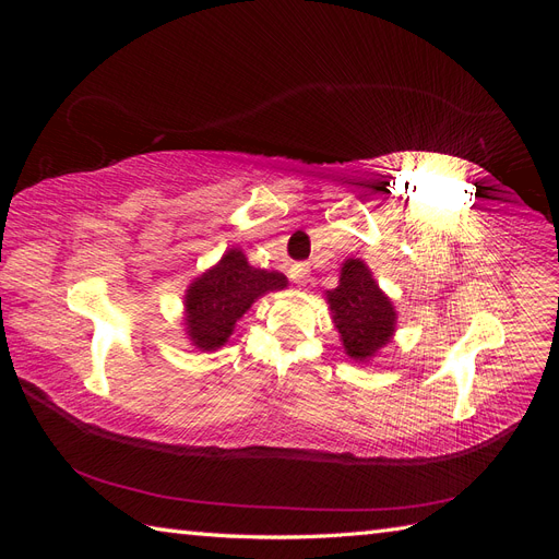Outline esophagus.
<instances>
[{"label": "esophagus", "instance_id": "obj_1", "mask_svg": "<svg viewBox=\"0 0 559 559\" xmlns=\"http://www.w3.org/2000/svg\"><path fill=\"white\" fill-rule=\"evenodd\" d=\"M308 277H310L308 263H294V265H292V280H294L296 284H306Z\"/></svg>", "mask_w": 559, "mask_h": 559}]
</instances>
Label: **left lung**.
Returning <instances> with one entry per match:
<instances>
[{"instance_id": "8db88e82", "label": "left lung", "mask_w": 559, "mask_h": 559, "mask_svg": "<svg viewBox=\"0 0 559 559\" xmlns=\"http://www.w3.org/2000/svg\"><path fill=\"white\" fill-rule=\"evenodd\" d=\"M333 326L349 359L368 364L394 341L396 308L361 259H347L337 286L324 294Z\"/></svg>"}]
</instances>
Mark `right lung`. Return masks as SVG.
<instances>
[{"label":"right lung","mask_w":559,"mask_h":559,"mask_svg":"<svg viewBox=\"0 0 559 559\" xmlns=\"http://www.w3.org/2000/svg\"><path fill=\"white\" fill-rule=\"evenodd\" d=\"M289 286L277 270L253 267L238 247L228 249L183 294V331L200 352H214L228 343L242 314L270 292Z\"/></svg>","instance_id":"right-lung-1"}]
</instances>
